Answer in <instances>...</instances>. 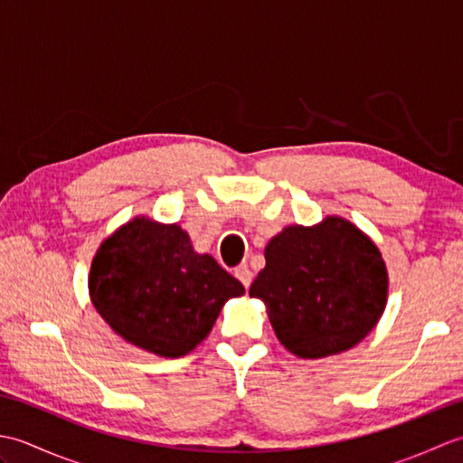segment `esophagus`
Returning a JSON list of instances; mask_svg holds the SVG:
<instances>
[{
    "instance_id": "esophagus-1",
    "label": "esophagus",
    "mask_w": 463,
    "mask_h": 463,
    "mask_svg": "<svg viewBox=\"0 0 463 463\" xmlns=\"http://www.w3.org/2000/svg\"><path fill=\"white\" fill-rule=\"evenodd\" d=\"M234 277H237V279L242 282V287H244V288H249V287H250V282H252V272L249 270V267H239L237 270H234Z\"/></svg>"
}]
</instances>
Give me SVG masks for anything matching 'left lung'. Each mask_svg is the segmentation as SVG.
Masks as SVG:
<instances>
[{"instance_id": "1", "label": "left lung", "mask_w": 463, "mask_h": 463, "mask_svg": "<svg viewBox=\"0 0 463 463\" xmlns=\"http://www.w3.org/2000/svg\"><path fill=\"white\" fill-rule=\"evenodd\" d=\"M250 284L280 344L304 360L346 352L368 336L388 302V269L366 232L336 214L290 224L264 249Z\"/></svg>"}]
</instances>
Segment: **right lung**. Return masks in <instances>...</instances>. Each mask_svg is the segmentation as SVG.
Returning <instances> with one entry per match:
<instances>
[{"mask_svg":"<svg viewBox=\"0 0 463 463\" xmlns=\"http://www.w3.org/2000/svg\"><path fill=\"white\" fill-rule=\"evenodd\" d=\"M244 287L211 254L193 249L176 222L135 216L97 249L90 297L125 342L161 358H179L209 336L226 300Z\"/></svg>","mask_w":463,"mask_h":463,"instance_id":"add662e5","label":"right lung"}]
</instances>
